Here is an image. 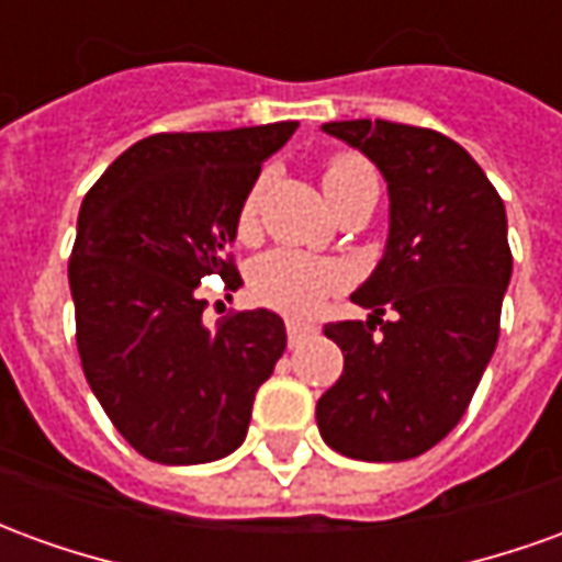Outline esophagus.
<instances>
[{
    "label": "esophagus",
    "instance_id": "obj_1",
    "mask_svg": "<svg viewBox=\"0 0 562 562\" xmlns=\"http://www.w3.org/2000/svg\"><path fill=\"white\" fill-rule=\"evenodd\" d=\"M285 334H289V346H297L301 340L316 334V325H306V322H294V318H289V322H285Z\"/></svg>",
    "mask_w": 562,
    "mask_h": 562
}]
</instances>
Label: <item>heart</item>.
<instances>
[{"label": "heart", "instance_id": "b5f03b06", "mask_svg": "<svg viewBox=\"0 0 562 562\" xmlns=\"http://www.w3.org/2000/svg\"><path fill=\"white\" fill-rule=\"evenodd\" d=\"M367 173H373V168L361 156H352V153L330 156L322 165V186H325L328 201H334L342 189H349L355 180H361ZM261 189H265V180H258L249 189V195L244 198V207H240V216H237L240 237H249L256 232ZM249 285H252V294L261 304L273 306L280 313H292V316H306L325 301V294L340 289L342 270L337 265H330V261H318V258L289 252V249H277V252L258 258L256 268L249 273Z\"/></svg>", "mask_w": 562, "mask_h": 562}]
</instances>
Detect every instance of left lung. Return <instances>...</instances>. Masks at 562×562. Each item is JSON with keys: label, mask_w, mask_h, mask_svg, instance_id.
<instances>
[{"label": "left lung", "mask_w": 562, "mask_h": 562, "mask_svg": "<svg viewBox=\"0 0 562 562\" xmlns=\"http://www.w3.org/2000/svg\"><path fill=\"white\" fill-rule=\"evenodd\" d=\"M322 132L376 165L391 207L385 256L352 294L373 313L325 325L342 376L318 397V434L355 460L418 458L463 418L496 349L512 280L506 207L479 161L434 128L342 120Z\"/></svg>", "instance_id": "obj_1"}]
</instances>
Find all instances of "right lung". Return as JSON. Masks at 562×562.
I'll return each instance as SVG.
<instances>
[{
    "label": "right lung",
    "mask_w": 562,
    "mask_h": 562,
    "mask_svg": "<svg viewBox=\"0 0 562 562\" xmlns=\"http://www.w3.org/2000/svg\"><path fill=\"white\" fill-rule=\"evenodd\" d=\"M297 123L165 132L92 186L68 261L78 352L128 446L156 463H210L246 439L252 401L285 352L270 310L201 322V280L240 285L228 256L244 198Z\"/></svg>",
    "instance_id": "right-lung-1"
}]
</instances>
